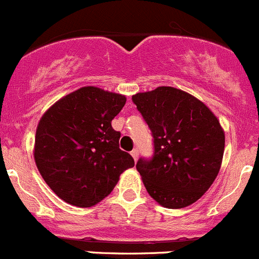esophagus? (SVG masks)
<instances>
[{
	"label": "esophagus",
	"instance_id": "1",
	"mask_svg": "<svg viewBox=\"0 0 259 259\" xmlns=\"http://www.w3.org/2000/svg\"><path fill=\"white\" fill-rule=\"evenodd\" d=\"M131 156H132L133 160H135V162H136V161H137V158H138V150H136V148H135V150L131 151Z\"/></svg>",
	"mask_w": 259,
	"mask_h": 259
}]
</instances>
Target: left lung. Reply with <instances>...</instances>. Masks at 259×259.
Instances as JSON below:
<instances>
[{"label":"left lung","mask_w":259,"mask_h":259,"mask_svg":"<svg viewBox=\"0 0 259 259\" xmlns=\"http://www.w3.org/2000/svg\"><path fill=\"white\" fill-rule=\"evenodd\" d=\"M153 136V156L136 165L151 198L163 208L191 205L219 174L225 135L215 114L191 94L158 87L132 96Z\"/></svg>","instance_id":"8db88e82"}]
</instances>
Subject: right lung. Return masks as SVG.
<instances>
[{"label":"right lung","mask_w":259,"mask_h":259,"mask_svg":"<svg viewBox=\"0 0 259 259\" xmlns=\"http://www.w3.org/2000/svg\"><path fill=\"white\" fill-rule=\"evenodd\" d=\"M124 104L123 94L91 85L63 97L42 114L35 163L61 200L79 208L96 205L135 166L132 156L119 148L121 133L111 124Z\"/></svg>","instance_id":"add662e5"}]
</instances>
